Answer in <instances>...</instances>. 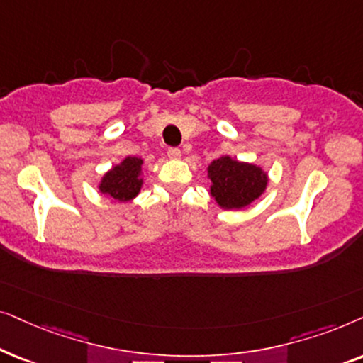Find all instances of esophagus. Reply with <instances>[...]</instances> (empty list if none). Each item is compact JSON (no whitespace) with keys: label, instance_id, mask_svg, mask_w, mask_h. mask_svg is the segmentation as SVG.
<instances>
[{"label":"esophagus","instance_id":"obj_1","mask_svg":"<svg viewBox=\"0 0 363 363\" xmlns=\"http://www.w3.org/2000/svg\"><path fill=\"white\" fill-rule=\"evenodd\" d=\"M167 156L174 159V161H177V159H181V149L177 147H169L167 149Z\"/></svg>","mask_w":363,"mask_h":363}]
</instances>
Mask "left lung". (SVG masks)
<instances>
[{
	"label": "left lung",
	"instance_id": "obj_1",
	"mask_svg": "<svg viewBox=\"0 0 363 363\" xmlns=\"http://www.w3.org/2000/svg\"><path fill=\"white\" fill-rule=\"evenodd\" d=\"M211 181L209 194L225 211L244 209L259 199L267 189L269 176L262 167L242 162L230 156H220L207 166Z\"/></svg>",
	"mask_w": 363,
	"mask_h": 363
}]
</instances>
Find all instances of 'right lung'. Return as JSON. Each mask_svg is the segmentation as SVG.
I'll return each mask as SVG.
<instances>
[{
	"instance_id": "right-lung-1",
	"label": "right lung",
	"mask_w": 363,
	"mask_h": 363,
	"mask_svg": "<svg viewBox=\"0 0 363 363\" xmlns=\"http://www.w3.org/2000/svg\"><path fill=\"white\" fill-rule=\"evenodd\" d=\"M143 162L141 157L125 156L119 164H114L99 179L98 189L101 194L118 202H129L138 197L144 184Z\"/></svg>"
}]
</instances>
